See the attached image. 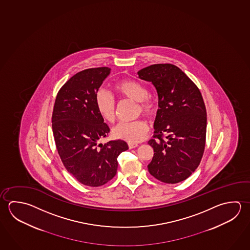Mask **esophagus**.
Masks as SVG:
<instances>
[{
	"instance_id": "34e87169",
	"label": "esophagus",
	"mask_w": 250,
	"mask_h": 250,
	"mask_svg": "<svg viewBox=\"0 0 250 250\" xmlns=\"http://www.w3.org/2000/svg\"><path fill=\"white\" fill-rule=\"evenodd\" d=\"M138 146H139V145L135 144V143H128V146H129V148L130 149L135 148Z\"/></svg>"
}]
</instances>
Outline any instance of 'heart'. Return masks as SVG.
<instances>
[{
  "mask_svg": "<svg viewBox=\"0 0 250 250\" xmlns=\"http://www.w3.org/2000/svg\"><path fill=\"white\" fill-rule=\"evenodd\" d=\"M115 92L120 97L138 102V112L147 117H153L156 113L155 103L147 97L148 92L144 85L131 80H123L114 85ZM96 105L99 114L109 123L114 122L116 118V102L114 97L104 88L96 93ZM148 125L139 119L133 122H123L115 126L112 130L113 135L125 140L129 143H137L143 140L148 131Z\"/></svg>",
  "mask_w": 250,
  "mask_h": 250,
  "instance_id": "obj_1",
  "label": "heart"
}]
</instances>
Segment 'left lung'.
<instances>
[{
    "mask_svg": "<svg viewBox=\"0 0 250 250\" xmlns=\"http://www.w3.org/2000/svg\"><path fill=\"white\" fill-rule=\"evenodd\" d=\"M138 75L152 83L158 94L154 139L148 141L154 153L149 173L162 183L177 184L197 169L205 151L207 118L201 93L172 64L151 65Z\"/></svg>",
    "mask_w": 250,
    "mask_h": 250,
    "instance_id": "obj_1",
    "label": "left lung"
}]
</instances>
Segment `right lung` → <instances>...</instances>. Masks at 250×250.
Here are the masks:
<instances>
[{"label": "right lung", "mask_w": 250, "mask_h": 250, "mask_svg": "<svg viewBox=\"0 0 250 250\" xmlns=\"http://www.w3.org/2000/svg\"><path fill=\"white\" fill-rule=\"evenodd\" d=\"M110 73L109 67L77 73L60 89L53 107V137L62 163L75 179L90 187L114 177L118 157L128 149L124 140L100 143L110 128L97 110L95 97Z\"/></svg>", "instance_id": "1"}]
</instances>
